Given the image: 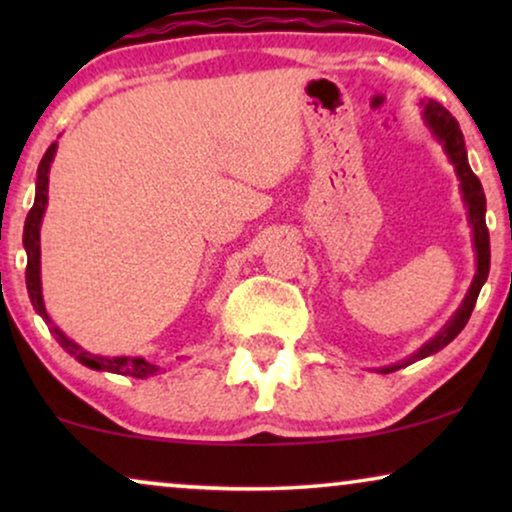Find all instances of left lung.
I'll return each mask as SVG.
<instances>
[{"label":"left lung","instance_id":"8db88e82","mask_svg":"<svg viewBox=\"0 0 512 512\" xmlns=\"http://www.w3.org/2000/svg\"><path fill=\"white\" fill-rule=\"evenodd\" d=\"M424 111H426L424 114L426 123L431 125V130L436 132V137L445 144L447 156H450V160L454 163V170H457V177L461 181V193H464V200L468 205V216H471V223H473L475 254H478V272H475V279H473L471 289H468V293H466L464 303H461L457 314L447 321L443 331H440L433 340L426 342V345L419 349L417 354H412L408 361H401V363H396V366L382 368V373H394V370L410 366V363L424 359V356H429V354H436L445 345H450V342L457 338L461 331H464L468 319H471L475 300H478V293L482 289V284L487 282V275H489V230L485 223V193H482L480 179L475 177L471 165H468L464 135H461L457 118H454L450 111L443 107V104L429 100L424 104Z\"/></svg>","mask_w":512,"mask_h":512}]
</instances>
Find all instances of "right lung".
Masks as SVG:
<instances>
[{
	"mask_svg": "<svg viewBox=\"0 0 512 512\" xmlns=\"http://www.w3.org/2000/svg\"><path fill=\"white\" fill-rule=\"evenodd\" d=\"M55 146L51 144L41 158L39 170H37V198H34V205L30 209L25 219V230H23V244L27 251V270H25V282H27V293H30V300L41 317L46 319L48 328L55 335V340L60 342L62 349L79 359L83 366L95 368V370H109V373H118V375H130V377H149L156 373V366L144 359H130V356H114V359H107V356H97L90 354L86 349H81L76 342L67 338L65 333L58 331V326L51 324L48 319L46 307H44V298H41V279H39V226H41V216H44L46 202H48V170H51V160L55 153Z\"/></svg>",
	"mask_w": 512,
	"mask_h": 512,
	"instance_id": "1",
	"label": "right lung"
}]
</instances>
